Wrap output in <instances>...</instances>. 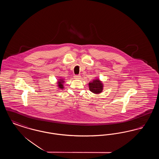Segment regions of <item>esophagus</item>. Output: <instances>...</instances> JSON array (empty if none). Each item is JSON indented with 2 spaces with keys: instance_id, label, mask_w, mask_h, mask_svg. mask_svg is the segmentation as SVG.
<instances>
[{
  "instance_id": "1",
  "label": "esophagus",
  "mask_w": 159,
  "mask_h": 159,
  "mask_svg": "<svg viewBox=\"0 0 159 159\" xmlns=\"http://www.w3.org/2000/svg\"><path fill=\"white\" fill-rule=\"evenodd\" d=\"M74 78L76 79H79L80 78V75H75L74 76Z\"/></svg>"
}]
</instances>
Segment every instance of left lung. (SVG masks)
<instances>
[{
  "mask_svg": "<svg viewBox=\"0 0 159 159\" xmlns=\"http://www.w3.org/2000/svg\"><path fill=\"white\" fill-rule=\"evenodd\" d=\"M104 88V84L99 79H93L92 82L89 83V90L92 93L95 94H98L102 92Z\"/></svg>",
  "mask_w": 159,
  "mask_h": 159,
  "instance_id": "left-lung-1",
  "label": "left lung"
}]
</instances>
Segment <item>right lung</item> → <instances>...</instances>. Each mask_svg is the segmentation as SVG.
Segmentation results:
<instances>
[{"mask_svg": "<svg viewBox=\"0 0 159 159\" xmlns=\"http://www.w3.org/2000/svg\"><path fill=\"white\" fill-rule=\"evenodd\" d=\"M64 80L63 79H58V81L57 82V86H58V88H59V89H63V88H64Z\"/></svg>", "mask_w": 159, "mask_h": 159, "instance_id": "1", "label": "right lung"}]
</instances>
